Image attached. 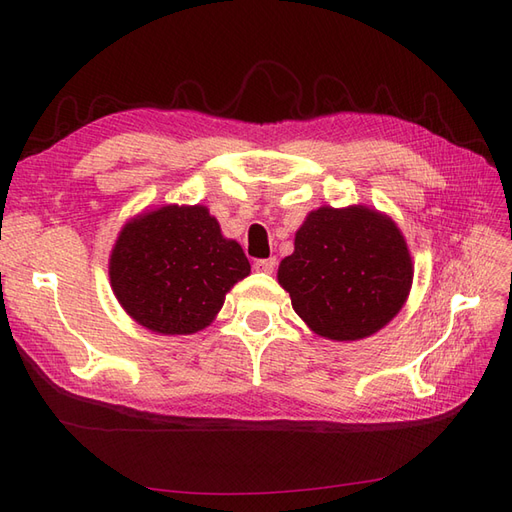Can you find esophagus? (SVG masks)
I'll use <instances>...</instances> for the list:
<instances>
[{"label":"esophagus","mask_w":512,"mask_h":512,"mask_svg":"<svg viewBox=\"0 0 512 512\" xmlns=\"http://www.w3.org/2000/svg\"><path fill=\"white\" fill-rule=\"evenodd\" d=\"M275 265H277L275 258H260V260L254 262V269L262 271V273H273Z\"/></svg>","instance_id":"1"}]
</instances>
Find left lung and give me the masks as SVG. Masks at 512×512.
Returning a JSON list of instances; mask_svg holds the SVG:
<instances>
[{"label":"left lung","instance_id":"8db88e82","mask_svg":"<svg viewBox=\"0 0 512 512\" xmlns=\"http://www.w3.org/2000/svg\"><path fill=\"white\" fill-rule=\"evenodd\" d=\"M412 258L397 224L363 205L320 207L294 237L277 282L314 333L354 342L380 331L404 307Z\"/></svg>","mask_w":512,"mask_h":512}]
</instances>
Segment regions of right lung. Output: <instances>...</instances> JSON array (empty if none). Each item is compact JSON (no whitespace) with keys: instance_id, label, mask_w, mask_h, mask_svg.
Masks as SVG:
<instances>
[{"instance_id":"add662e5","label":"right lung","mask_w":512,"mask_h":512,"mask_svg":"<svg viewBox=\"0 0 512 512\" xmlns=\"http://www.w3.org/2000/svg\"><path fill=\"white\" fill-rule=\"evenodd\" d=\"M121 307L145 329L190 335L209 327L226 292L250 275L241 245L203 205H164L121 228L108 262Z\"/></svg>"}]
</instances>
